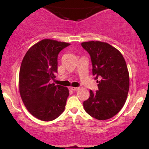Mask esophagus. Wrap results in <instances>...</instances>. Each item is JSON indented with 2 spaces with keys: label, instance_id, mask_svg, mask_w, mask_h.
I'll return each instance as SVG.
<instances>
[{
  "label": "esophagus",
  "instance_id": "obj_1",
  "mask_svg": "<svg viewBox=\"0 0 149 149\" xmlns=\"http://www.w3.org/2000/svg\"><path fill=\"white\" fill-rule=\"evenodd\" d=\"M70 89H72V91H77L79 89V87H71Z\"/></svg>",
  "mask_w": 149,
  "mask_h": 149
}]
</instances>
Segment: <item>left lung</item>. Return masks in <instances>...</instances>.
I'll use <instances>...</instances> for the list:
<instances>
[{
  "label": "left lung",
  "mask_w": 149,
  "mask_h": 149,
  "mask_svg": "<svg viewBox=\"0 0 149 149\" xmlns=\"http://www.w3.org/2000/svg\"><path fill=\"white\" fill-rule=\"evenodd\" d=\"M81 46L91 57L92 74L98 83V90L89 91L90 96L83 102V107L95 119H111L127 99L130 78L125 61L117 49L107 42H83Z\"/></svg>",
  "instance_id": "obj_1"
}]
</instances>
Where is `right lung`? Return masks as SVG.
Wrapping results in <instances>:
<instances>
[{
	"instance_id": "1",
	"label": "right lung",
	"mask_w": 149,
	"mask_h": 149,
	"mask_svg": "<svg viewBox=\"0 0 149 149\" xmlns=\"http://www.w3.org/2000/svg\"><path fill=\"white\" fill-rule=\"evenodd\" d=\"M68 45L64 42L42 40L28 49L22 60L20 95L30 113L42 121L54 120L64 111L68 89L50 81L56 77L59 53Z\"/></svg>"
}]
</instances>
